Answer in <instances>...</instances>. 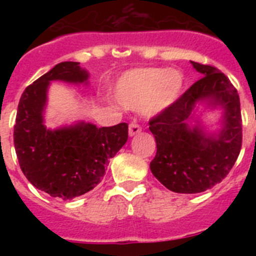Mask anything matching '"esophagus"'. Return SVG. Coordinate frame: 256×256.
<instances>
[{
	"instance_id": "34e87169",
	"label": "esophagus",
	"mask_w": 256,
	"mask_h": 256,
	"mask_svg": "<svg viewBox=\"0 0 256 256\" xmlns=\"http://www.w3.org/2000/svg\"><path fill=\"white\" fill-rule=\"evenodd\" d=\"M138 133H141V126H140L138 124L130 123V130H128V134H130V137L137 136Z\"/></svg>"
}]
</instances>
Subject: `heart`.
Wrapping results in <instances>:
<instances>
[{"instance_id":"heart-1","label":"heart","mask_w":256,"mask_h":256,"mask_svg":"<svg viewBox=\"0 0 256 256\" xmlns=\"http://www.w3.org/2000/svg\"><path fill=\"white\" fill-rule=\"evenodd\" d=\"M186 87V78L178 69L137 68L118 79L112 96L120 106L140 110L148 116L166 112L177 102Z\"/></svg>"}]
</instances>
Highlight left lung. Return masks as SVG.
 <instances>
[{
    "label": "left lung",
    "instance_id": "8db88e82",
    "mask_svg": "<svg viewBox=\"0 0 256 256\" xmlns=\"http://www.w3.org/2000/svg\"><path fill=\"white\" fill-rule=\"evenodd\" d=\"M191 64L202 78L150 122L156 141L151 173L177 194H198L222 182L236 162L242 142L236 88L214 66ZM205 111L218 112V127L204 123Z\"/></svg>",
    "mask_w": 256,
    "mask_h": 256
}]
</instances>
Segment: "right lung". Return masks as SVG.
Masks as SVG:
<instances>
[{
	"instance_id": "obj_1",
	"label": "right lung",
	"mask_w": 256,
	"mask_h": 256,
	"mask_svg": "<svg viewBox=\"0 0 256 256\" xmlns=\"http://www.w3.org/2000/svg\"><path fill=\"white\" fill-rule=\"evenodd\" d=\"M90 73L76 61H64L28 86L20 97L14 144L29 182L52 198L72 200L101 182L108 160L126 144L128 126L98 128L84 120L47 128L51 82L88 86Z\"/></svg>"
}]
</instances>
